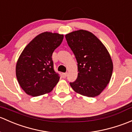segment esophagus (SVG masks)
<instances>
[{
    "instance_id": "34e87169",
    "label": "esophagus",
    "mask_w": 132,
    "mask_h": 132,
    "mask_svg": "<svg viewBox=\"0 0 132 132\" xmlns=\"http://www.w3.org/2000/svg\"><path fill=\"white\" fill-rule=\"evenodd\" d=\"M62 77L64 78H65L66 77H67V75H68V73H62Z\"/></svg>"
}]
</instances>
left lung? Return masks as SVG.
Wrapping results in <instances>:
<instances>
[{"label":"left lung","mask_w":132,"mask_h":132,"mask_svg":"<svg viewBox=\"0 0 132 132\" xmlns=\"http://www.w3.org/2000/svg\"><path fill=\"white\" fill-rule=\"evenodd\" d=\"M78 63L77 79L70 82L76 92L94 97L109 84L113 73L111 58L102 42L93 33L84 30L65 35Z\"/></svg>","instance_id":"8db88e82"}]
</instances>
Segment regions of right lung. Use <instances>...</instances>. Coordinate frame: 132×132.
Returning <instances> with one entry per match:
<instances>
[{"label":"right lung","instance_id":"obj_1","mask_svg":"<svg viewBox=\"0 0 132 132\" xmlns=\"http://www.w3.org/2000/svg\"><path fill=\"white\" fill-rule=\"evenodd\" d=\"M63 35L42 33L26 45L21 54L16 67L19 85L33 97L52 90L59 80L54 71L52 53L60 45Z\"/></svg>","mask_w":132,"mask_h":132}]
</instances>
